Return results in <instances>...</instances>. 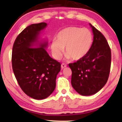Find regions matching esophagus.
<instances>
[{
    "mask_svg": "<svg viewBox=\"0 0 122 122\" xmlns=\"http://www.w3.org/2000/svg\"><path fill=\"white\" fill-rule=\"evenodd\" d=\"M66 66V65L64 63H62V64H61V68L62 69H64V68H65Z\"/></svg>",
    "mask_w": 122,
    "mask_h": 122,
    "instance_id": "34e87169",
    "label": "esophagus"
}]
</instances>
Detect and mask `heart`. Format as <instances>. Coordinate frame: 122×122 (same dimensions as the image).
<instances>
[{
	"label": "heart",
	"mask_w": 122,
	"mask_h": 122,
	"mask_svg": "<svg viewBox=\"0 0 122 122\" xmlns=\"http://www.w3.org/2000/svg\"><path fill=\"white\" fill-rule=\"evenodd\" d=\"M93 41V36L86 28L69 27L62 29L56 36V41H52L51 49L56 60H60L64 48L67 60H79L88 53Z\"/></svg>",
	"instance_id": "1"
}]
</instances>
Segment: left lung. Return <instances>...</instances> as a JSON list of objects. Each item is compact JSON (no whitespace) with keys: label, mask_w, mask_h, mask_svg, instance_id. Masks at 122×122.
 <instances>
[{"label":"left lung","mask_w":122,"mask_h":122,"mask_svg":"<svg viewBox=\"0 0 122 122\" xmlns=\"http://www.w3.org/2000/svg\"><path fill=\"white\" fill-rule=\"evenodd\" d=\"M94 35L88 53L82 58L69 64L71 84L81 95H93L106 84L111 65V50L106 38L90 24Z\"/></svg>","instance_id":"1"}]
</instances>
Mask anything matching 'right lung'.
Returning a JSON list of instances; mask_svg holds the SVG:
<instances>
[{
    "instance_id": "obj_1",
    "label": "right lung",
    "mask_w": 122,
    "mask_h": 122,
    "mask_svg": "<svg viewBox=\"0 0 122 122\" xmlns=\"http://www.w3.org/2000/svg\"><path fill=\"white\" fill-rule=\"evenodd\" d=\"M46 25L40 23L27 27L17 36L12 49V68L18 84L25 94L35 99H43L53 92L61 70V64L44 49L47 43L39 48H30Z\"/></svg>"
}]
</instances>
